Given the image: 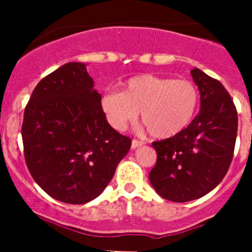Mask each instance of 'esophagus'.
Segmentation results:
<instances>
[{
    "label": "esophagus",
    "mask_w": 252,
    "mask_h": 252,
    "mask_svg": "<svg viewBox=\"0 0 252 252\" xmlns=\"http://www.w3.org/2000/svg\"><path fill=\"white\" fill-rule=\"evenodd\" d=\"M141 145H144V142L140 141V140H136V139H134V140L131 141V149H138V147L141 146Z\"/></svg>",
    "instance_id": "1"
}]
</instances>
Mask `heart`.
<instances>
[{"instance_id":"heart-1","label":"heart","mask_w":252,"mask_h":252,"mask_svg":"<svg viewBox=\"0 0 252 252\" xmlns=\"http://www.w3.org/2000/svg\"><path fill=\"white\" fill-rule=\"evenodd\" d=\"M199 105V90L191 80L152 74L129 78L122 91H108L101 98V108L108 123L126 130L140 112L141 122L156 139H168L184 130Z\"/></svg>"}]
</instances>
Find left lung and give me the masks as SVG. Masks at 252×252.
<instances>
[{
    "label": "left lung",
    "mask_w": 252,
    "mask_h": 252,
    "mask_svg": "<svg viewBox=\"0 0 252 252\" xmlns=\"http://www.w3.org/2000/svg\"><path fill=\"white\" fill-rule=\"evenodd\" d=\"M191 75L200 90V113L179 134L152 142L157 161L150 182L157 194L174 202L202 197L222 182L238 131L235 105L220 81L197 68Z\"/></svg>",
    "instance_id": "1"
}]
</instances>
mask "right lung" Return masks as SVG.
Returning a JSON list of instances; mask_svg holds the SVG:
<instances>
[{
    "mask_svg": "<svg viewBox=\"0 0 252 252\" xmlns=\"http://www.w3.org/2000/svg\"><path fill=\"white\" fill-rule=\"evenodd\" d=\"M93 88L85 64L69 62L39 81L24 110L28 169L45 192L65 204L96 199L131 146L108 124Z\"/></svg>",
    "mask_w": 252,
    "mask_h": 252,
    "instance_id": "right-lung-1",
    "label": "right lung"
}]
</instances>
